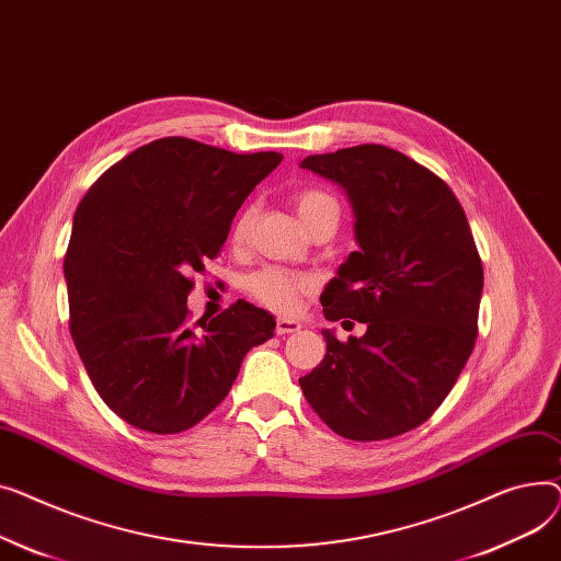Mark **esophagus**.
<instances>
[{"instance_id":"34e87169","label":"esophagus","mask_w":561,"mask_h":561,"mask_svg":"<svg viewBox=\"0 0 561 561\" xmlns=\"http://www.w3.org/2000/svg\"><path fill=\"white\" fill-rule=\"evenodd\" d=\"M301 323L291 321V319H276V335H289V333H299Z\"/></svg>"}]
</instances>
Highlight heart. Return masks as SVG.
I'll list each match as a JSON object with an SVG mask.
<instances>
[{"label": "heart", "instance_id": "b5f03b06", "mask_svg": "<svg viewBox=\"0 0 561 561\" xmlns=\"http://www.w3.org/2000/svg\"><path fill=\"white\" fill-rule=\"evenodd\" d=\"M294 208L299 213V219L304 226L310 230L328 224L337 228L340 224V204L331 192L310 187L301 190L294 194ZM253 224V208H244L233 230H230V242L242 244L249 236V228ZM314 280L308 274H296L278 267H267L260 270L247 280V291L255 304L262 308H267L278 314H294L301 308L304 299L308 294H312Z\"/></svg>", "mask_w": 561, "mask_h": 561}]
</instances>
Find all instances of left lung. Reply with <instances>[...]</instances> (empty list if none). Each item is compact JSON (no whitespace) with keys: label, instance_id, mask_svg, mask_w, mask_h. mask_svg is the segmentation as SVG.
I'll list each match as a JSON object with an SVG mask.
<instances>
[{"label":"left lung","instance_id":"obj_1","mask_svg":"<svg viewBox=\"0 0 561 561\" xmlns=\"http://www.w3.org/2000/svg\"><path fill=\"white\" fill-rule=\"evenodd\" d=\"M304 170L340 183L353 206V251L321 294L328 321L367 323L340 342L323 331L304 397L340 437L380 442L433 416L478 337L482 260L453 190L382 145L308 156Z\"/></svg>","mask_w":561,"mask_h":561}]
</instances>
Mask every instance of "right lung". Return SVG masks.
<instances>
[{"instance_id":"add662e5","label":"right lung","mask_w":561,"mask_h":561,"mask_svg":"<svg viewBox=\"0 0 561 561\" xmlns=\"http://www.w3.org/2000/svg\"><path fill=\"white\" fill-rule=\"evenodd\" d=\"M283 160L160 138L85 192L62 260L70 333L104 403L126 423L174 435L206 419L244 355L274 335L247 301L190 323L194 274L221 251L251 190Z\"/></svg>"}]
</instances>
